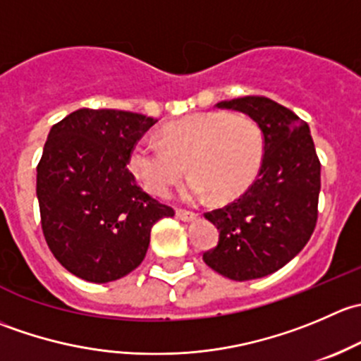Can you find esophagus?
<instances>
[{
  "label": "esophagus",
  "instance_id": "obj_1",
  "mask_svg": "<svg viewBox=\"0 0 361 361\" xmlns=\"http://www.w3.org/2000/svg\"><path fill=\"white\" fill-rule=\"evenodd\" d=\"M176 216L183 221H192L197 218V213H194V211H188V209H176Z\"/></svg>",
  "mask_w": 361,
  "mask_h": 361
}]
</instances>
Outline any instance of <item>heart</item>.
Here are the masks:
<instances>
[{
	"label": "heart",
	"instance_id": "obj_1",
	"mask_svg": "<svg viewBox=\"0 0 361 361\" xmlns=\"http://www.w3.org/2000/svg\"><path fill=\"white\" fill-rule=\"evenodd\" d=\"M160 140L141 137L129 154V169L152 194L164 197L185 174V197L231 201L248 188L260 167L264 136L255 120L227 111L188 115L169 122Z\"/></svg>",
	"mask_w": 361,
	"mask_h": 361
}]
</instances>
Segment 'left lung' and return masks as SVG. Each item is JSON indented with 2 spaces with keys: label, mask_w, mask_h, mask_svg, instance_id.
<instances>
[{
  "label": "left lung",
  "mask_w": 361,
  "mask_h": 361,
  "mask_svg": "<svg viewBox=\"0 0 361 361\" xmlns=\"http://www.w3.org/2000/svg\"><path fill=\"white\" fill-rule=\"evenodd\" d=\"M218 108L246 113L264 136L257 178L234 202L204 216L220 239L202 258L234 281L272 274L307 245L318 221L322 164L309 126L288 108L264 96L221 101Z\"/></svg>",
  "instance_id": "left-lung-1"
}]
</instances>
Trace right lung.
<instances>
[{
	"label": "right lung",
	"mask_w": 361,
	"mask_h": 361,
	"mask_svg": "<svg viewBox=\"0 0 361 361\" xmlns=\"http://www.w3.org/2000/svg\"><path fill=\"white\" fill-rule=\"evenodd\" d=\"M155 122L82 108L50 129L36 167L42 231L57 262L85 281L110 283L134 271L155 221L174 214L127 167L130 148Z\"/></svg>",
	"instance_id": "1"
}]
</instances>
